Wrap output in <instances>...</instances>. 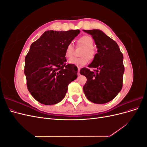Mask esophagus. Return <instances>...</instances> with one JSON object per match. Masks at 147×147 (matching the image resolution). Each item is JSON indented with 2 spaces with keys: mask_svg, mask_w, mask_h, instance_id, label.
Instances as JSON below:
<instances>
[{
  "mask_svg": "<svg viewBox=\"0 0 147 147\" xmlns=\"http://www.w3.org/2000/svg\"><path fill=\"white\" fill-rule=\"evenodd\" d=\"M80 68H78V73H77V74H78V75H80Z\"/></svg>",
  "mask_w": 147,
  "mask_h": 147,
  "instance_id": "34e87169",
  "label": "esophagus"
}]
</instances>
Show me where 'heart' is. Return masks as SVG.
I'll use <instances>...</instances> for the list:
<instances>
[{"instance_id":"b5f03b06","label":"heart","mask_w":147,"mask_h":147,"mask_svg":"<svg viewBox=\"0 0 147 147\" xmlns=\"http://www.w3.org/2000/svg\"><path fill=\"white\" fill-rule=\"evenodd\" d=\"M78 43L85 47L83 50L81 57H72L69 60V63L81 67L85 65L90 61V59H93L95 56L96 51L93 49L94 40L89 35H84L79 38ZM74 53V44L70 42L67 45L65 50L64 55L66 58H70L72 56Z\"/></svg>"}]
</instances>
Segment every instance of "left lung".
Wrapping results in <instances>:
<instances>
[{"mask_svg":"<svg viewBox=\"0 0 147 147\" xmlns=\"http://www.w3.org/2000/svg\"><path fill=\"white\" fill-rule=\"evenodd\" d=\"M83 31L91 35L97 48V53L88 65L97 69L96 72L86 67L80 71V74L87 78L83 91L87 99L93 103L105 104L113 100L122 89L123 55L117 42L102 30Z\"/></svg>","mask_w":147,"mask_h":147,"instance_id":"1","label":"left lung"}]
</instances>
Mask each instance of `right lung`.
Here are the masks:
<instances>
[{"label": "right lung", "mask_w": 147, "mask_h": 147, "mask_svg": "<svg viewBox=\"0 0 147 147\" xmlns=\"http://www.w3.org/2000/svg\"><path fill=\"white\" fill-rule=\"evenodd\" d=\"M80 32V30H47L31 44L25 57L24 74L29 92L40 103H59L69 84L77 78V67L66 64L64 53L68 43Z\"/></svg>", "instance_id": "add662e5"}]
</instances>
